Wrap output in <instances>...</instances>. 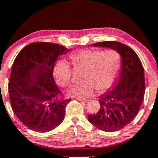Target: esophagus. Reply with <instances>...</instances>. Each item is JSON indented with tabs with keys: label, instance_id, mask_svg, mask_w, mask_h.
Returning <instances> with one entry per match:
<instances>
[{
	"label": "esophagus",
	"instance_id": "34e87169",
	"mask_svg": "<svg viewBox=\"0 0 158 158\" xmlns=\"http://www.w3.org/2000/svg\"><path fill=\"white\" fill-rule=\"evenodd\" d=\"M76 99L80 101H83V102H87L89 101V99H86V98H76Z\"/></svg>",
	"mask_w": 158,
	"mask_h": 158
}]
</instances>
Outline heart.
Here are the masks:
<instances>
[{
  "instance_id": "heart-1",
  "label": "heart",
  "mask_w": 158,
  "mask_h": 158,
  "mask_svg": "<svg viewBox=\"0 0 158 158\" xmlns=\"http://www.w3.org/2000/svg\"><path fill=\"white\" fill-rule=\"evenodd\" d=\"M73 64L86 68L81 84L73 86L70 94L87 97L96 89L98 93L108 89L114 82L120 66V56L112 50L84 49L70 55ZM54 76L60 86L67 87L71 82V69L67 62L61 60L54 68Z\"/></svg>"
}]
</instances>
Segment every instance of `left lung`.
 I'll use <instances>...</instances> for the list:
<instances>
[{"mask_svg":"<svg viewBox=\"0 0 158 158\" xmlns=\"http://www.w3.org/2000/svg\"><path fill=\"white\" fill-rule=\"evenodd\" d=\"M93 46L112 48L122 59L119 78L111 90L99 98L98 112L88 115V121L99 129L116 131L131 122L139 111L145 89L144 69L136 53L124 44L105 41Z\"/></svg>","mask_w":158,"mask_h":158,"instance_id":"obj_1","label":"left lung"}]
</instances>
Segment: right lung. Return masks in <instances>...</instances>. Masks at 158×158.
I'll use <instances>...</instances> for the list:
<instances>
[{"label":"right lung","mask_w":158,"mask_h":158,"mask_svg":"<svg viewBox=\"0 0 158 158\" xmlns=\"http://www.w3.org/2000/svg\"><path fill=\"white\" fill-rule=\"evenodd\" d=\"M69 49L58 44L38 42L27 45L15 59L8 83L12 110L25 127L37 132L50 131L62 123L64 99L53 71L60 55Z\"/></svg>","instance_id":"add662e5"}]
</instances>
